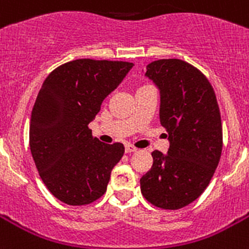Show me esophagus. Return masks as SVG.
<instances>
[{"instance_id":"obj_1","label":"esophagus","mask_w":249,"mask_h":249,"mask_svg":"<svg viewBox=\"0 0 249 249\" xmlns=\"http://www.w3.org/2000/svg\"><path fill=\"white\" fill-rule=\"evenodd\" d=\"M137 151H138V149L135 148L134 145H131V144H129V143H126V144H125V152H126V153H131V152H137Z\"/></svg>"}]
</instances>
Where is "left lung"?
Instances as JSON below:
<instances>
[{"label":"left lung","instance_id":"1","mask_svg":"<svg viewBox=\"0 0 249 249\" xmlns=\"http://www.w3.org/2000/svg\"><path fill=\"white\" fill-rule=\"evenodd\" d=\"M160 89V121L169 133L167 155L153 151V165L141 178L143 197L163 210L196 201L210 184L223 151V125L213 88L197 68L178 58L147 65Z\"/></svg>","mask_w":249,"mask_h":249}]
</instances>
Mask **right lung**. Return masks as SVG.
Here are the masks:
<instances>
[{
	"mask_svg": "<svg viewBox=\"0 0 249 249\" xmlns=\"http://www.w3.org/2000/svg\"><path fill=\"white\" fill-rule=\"evenodd\" d=\"M133 66L79 58L54 69L42 84L30 118V152L44 185L66 205L102 197L124 155L121 143L100 142L88 125Z\"/></svg>",
	"mask_w": 249,
	"mask_h": 249,
	"instance_id": "obj_1",
	"label": "right lung"
}]
</instances>
